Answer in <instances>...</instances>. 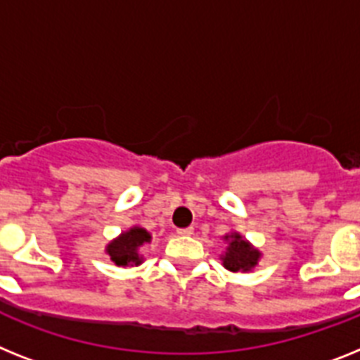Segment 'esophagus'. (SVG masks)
Instances as JSON below:
<instances>
[{
  "instance_id": "obj_1",
  "label": "esophagus",
  "mask_w": 360,
  "mask_h": 360,
  "mask_svg": "<svg viewBox=\"0 0 360 360\" xmlns=\"http://www.w3.org/2000/svg\"><path fill=\"white\" fill-rule=\"evenodd\" d=\"M179 236H192L194 234V226H186V229H177Z\"/></svg>"
}]
</instances>
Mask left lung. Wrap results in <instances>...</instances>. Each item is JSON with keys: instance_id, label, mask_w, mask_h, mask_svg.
I'll list each match as a JSON object with an SVG mask.
<instances>
[{"instance_id": "obj_1", "label": "left lung", "mask_w": 360, "mask_h": 360, "mask_svg": "<svg viewBox=\"0 0 360 360\" xmlns=\"http://www.w3.org/2000/svg\"><path fill=\"white\" fill-rule=\"evenodd\" d=\"M231 238L229 249H226L225 256H223V265L229 271H250L258 264L259 252L247 243L245 240H241L240 234H232V236H225V240Z\"/></svg>"}]
</instances>
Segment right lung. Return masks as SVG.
Masks as SVG:
<instances>
[{
  "mask_svg": "<svg viewBox=\"0 0 360 360\" xmlns=\"http://www.w3.org/2000/svg\"><path fill=\"white\" fill-rule=\"evenodd\" d=\"M152 236L148 234L144 229L134 226L131 231L124 232L119 240L111 241L108 245V255L111 256L117 265H128V264H141V256H139V247L148 243Z\"/></svg>",
  "mask_w": 360,
  "mask_h": 360,
  "instance_id": "add662e5",
  "label": "right lung"
}]
</instances>
